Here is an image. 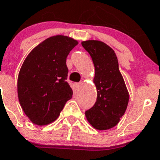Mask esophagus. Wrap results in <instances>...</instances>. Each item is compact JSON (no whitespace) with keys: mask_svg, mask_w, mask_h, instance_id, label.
I'll list each match as a JSON object with an SVG mask.
<instances>
[{"mask_svg":"<svg viewBox=\"0 0 160 160\" xmlns=\"http://www.w3.org/2000/svg\"><path fill=\"white\" fill-rule=\"evenodd\" d=\"M81 82H79V83H74V87L76 88V89H78L80 87V85H81Z\"/></svg>","mask_w":160,"mask_h":160,"instance_id":"esophagus-1","label":"esophagus"}]
</instances>
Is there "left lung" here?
I'll list each match as a JSON object with an SVG mask.
<instances>
[{"label": "left lung", "mask_w": 160, "mask_h": 160, "mask_svg": "<svg viewBox=\"0 0 160 160\" xmlns=\"http://www.w3.org/2000/svg\"><path fill=\"white\" fill-rule=\"evenodd\" d=\"M81 44L92 58L95 69L94 83L97 88L95 104L85 112V116L93 128L105 131L116 126L124 115L129 93L114 51L99 41H83Z\"/></svg>", "instance_id": "1"}]
</instances>
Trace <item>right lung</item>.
I'll return each mask as SVG.
<instances>
[{
	"mask_svg": "<svg viewBox=\"0 0 160 160\" xmlns=\"http://www.w3.org/2000/svg\"><path fill=\"white\" fill-rule=\"evenodd\" d=\"M78 41L62 35L46 39L22 63L17 89L20 105L30 121L39 126L59 116L72 90L67 83L66 58Z\"/></svg>",
	"mask_w": 160,
	"mask_h": 160,
	"instance_id": "1",
	"label": "right lung"
}]
</instances>
